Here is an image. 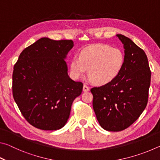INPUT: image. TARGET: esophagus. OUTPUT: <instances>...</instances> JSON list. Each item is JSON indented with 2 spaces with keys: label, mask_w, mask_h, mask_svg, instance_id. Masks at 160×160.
Segmentation results:
<instances>
[{
  "label": "esophagus",
  "mask_w": 160,
  "mask_h": 160,
  "mask_svg": "<svg viewBox=\"0 0 160 160\" xmlns=\"http://www.w3.org/2000/svg\"><path fill=\"white\" fill-rule=\"evenodd\" d=\"M82 90H83L84 92H88L89 90H90V88H89V87H88L87 85H84Z\"/></svg>",
  "instance_id": "esophagus-1"
}]
</instances>
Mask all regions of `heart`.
I'll list each match as a JSON object with an SVG mask.
<instances>
[{
	"mask_svg": "<svg viewBox=\"0 0 160 160\" xmlns=\"http://www.w3.org/2000/svg\"><path fill=\"white\" fill-rule=\"evenodd\" d=\"M124 62L125 56L120 48L107 44H92L81 50L79 58L75 56L71 59L70 73L77 80L88 69L90 80L98 85H105L118 76Z\"/></svg>",
	"mask_w": 160,
	"mask_h": 160,
	"instance_id": "b5f03b06",
	"label": "heart"
}]
</instances>
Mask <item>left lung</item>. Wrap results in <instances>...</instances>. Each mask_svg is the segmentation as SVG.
Wrapping results in <instances>:
<instances>
[{
  "instance_id": "1",
  "label": "left lung",
  "mask_w": 160,
  "mask_h": 160,
  "mask_svg": "<svg viewBox=\"0 0 160 160\" xmlns=\"http://www.w3.org/2000/svg\"><path fill=\"white\" fill-rule=\"evenodd\" d=\"M116 37L123 44V68L112 82L90 90L97 121L108 131H123L139 118L147 106L151 79L144 51L124 35Z\"/></svg>"
}]
</instances>
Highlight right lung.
Here are the masks:
<instances>
[{
    "mask_svg": "<svg viewBox=\"0 0 160 160\" xmlns=\"http://www.w3.org/2000/svg\"><path fill=\"white\" fill-rule=\"evenodd\" d=\"M72 40L43 37L25 48L12 73V94L22 114L37 128L56 131L66 125L83 84L68 74Z\"/></svg>",
    "mask_w": 160,
    "mask_h": 160,
    "instance_id": "1",
    "label": "right lung"
}]
</instances>
